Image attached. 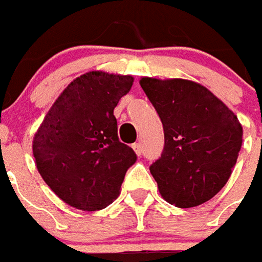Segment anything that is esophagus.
Segmentation results:
<instances>
[{
  "instance_id": "obj_1",
  "label": "esophagus",
  "mask_w": 262,
  "mask_h": 262,
  "mask_svg": "<svg viewBox=\"0 0 262 262\" xmlns=\"http://www.w3.org/2000/svg\"><path fill=\"white\" fill-rule=\"evenodd\" d=\"M132 147H133V150H135V153H136L137 156H142V153H143L142 143H135V144H133Z\"/></svg>"
}]
</instances>
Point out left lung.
<instances>
[{
	"label": "left lung",
	"mask_w": 262,
	"mask_h": 262,
	"mask_svg": "<svg viewBox=\"0 0 262 262\" xmlns=\"http://www.w3.org/2000/svg\"><path fill=\"white\" fill-rule=\"evenodd\" d=\"M143 91L164 129V150L150 172L177 208L208 202L229 181L243 143L233 111L195 81L143 77Z\"/></svg>",
	"instance_id": "1"
}]
</instances>
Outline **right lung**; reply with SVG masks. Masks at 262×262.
Wrapping results in <instances>:
<instances>
[{
  "label": "right lung",
  "mask_w": 262,
  "mask_h": 262,
  "mask_svg": "<svg viewBox=\"0 0 262 262\" xmlns=\"http://www.w3.org/2000/svg\"><path fill=\"white\" fill-rule=\"evenodd\" d=\"M132 75L90 71L71 81L49 109L32 148L50 189L80 210H99L118 198L136 161L119 142L114 109L130 91Z\"/></svg>",
  "instance_id": "1"
}]
</instances>
